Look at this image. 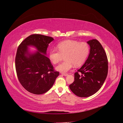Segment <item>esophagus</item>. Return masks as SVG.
Here are the masks:
<instances>
[{
	"mask_svg": "<svg viewBox=\"0 0 123 123\" xmlns=\"http://www.w3.org/2000/svg\"><path fill=\"white\" fill-rule=\"evenodd\" d=\"M62 74L64 76H68V74H66V73H62Z\"/></svg>",
	"mask_w": 123,
	"mask_h": 123,
	"instance_id": "34e87169",
	"label": "esophagus"
}]
</instances>
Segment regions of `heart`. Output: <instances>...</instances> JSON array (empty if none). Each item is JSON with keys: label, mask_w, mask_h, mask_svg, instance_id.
Here are the masks:
<instances>
[{"label": "heart", "mask_w": 123, "mask_h": 123, "mask_svg": "<svg viewBox=\"0 0 123 123\" xmlns=\"http://www.w3.org/2000/svg\"><path fill=\"white\" fill-rule=\"evenodd\" d=\"M58 49L52 48L49 53L51 62L56 64L60 62L65 56V61L56 68L62 73H66L72 69L74 65L79 66L82 64L89 54V45L85 42L79 43L76 40H67L58 44Z\"/></svg>", "instance_id": "b5f03b06"}]
</instances>
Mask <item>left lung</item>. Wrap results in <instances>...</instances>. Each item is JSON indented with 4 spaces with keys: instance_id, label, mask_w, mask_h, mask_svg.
Wrapping results in <instances>:
<instances>
[{
    "instance_id": "1",
    "label": "left lung",
    "mask_w": 123,
    "mask_h": 123,
    "mask_svg": "<svg viewBox=\"0 0 123 123\" xmlns=\"http://www.w3.org/2000/svg\"><path fill=\"white\" fill-rule=\"evenodd\" d=\"M87 43L90 46L88 58L75 73V80L69 86L71 91L80 97H89L98 91L108 74L107 57L102 45L95 39Z\"/></svg>"
}]
</instances>
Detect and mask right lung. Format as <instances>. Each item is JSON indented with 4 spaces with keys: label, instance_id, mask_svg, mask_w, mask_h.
<instances>
[{
    "label": "right lung",
    "instance_id": "add662e5",
    "mask_svg": "<svg viewBox=\"0 0 123 123\" xmlns=\"http://www.w3.org/2000/svg\"><path fill=\"white\" fill-rule=\"evenodd\" d=\"M53 40L52 37L34 34L25 39L18 47L15 58L18 79L23 87L31 93L42 94L47 92L59 75L45 56L48 45ZM29 46L36 47L37 51L30 53Z\"/></svg>",
    "mask_w": 123,
    "mask_h": 123
}]
</instances>
